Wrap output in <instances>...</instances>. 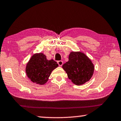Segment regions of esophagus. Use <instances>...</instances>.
Wrapping results in <instances>:
<instances>
[{
	"label": "esophagus",
	"mask_w": 121,
	"mask_h": 121,
	"mask_svg": "<svg viewBox=\"0 0 121 121\" xmlns=\"http://www.w3.org/2000/svg\"><path fill=\"white\" fill-rule=\"evenodd\" d=\"M57 63L58 64L59 66H62V65L63 64V61H62V60H59V61H58V62H57Z\"/></svg>",
	"instance_id": "34e87169"
}]
</instances>
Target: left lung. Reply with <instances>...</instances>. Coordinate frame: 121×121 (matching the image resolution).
Returning a JSON list of instances; mask_svg holds the SVG:
<instances>
[{
	"instance_id": "obj_1",
	"label": "left lung",
	"mask_w": 121,
	"mask_h": 121,
	"mask_svg": "<svg viewBox=\"0 0 121 121\" xmlns=\"http://www.w3.org/2000/svg\"><path fill=\"white\" fill-rule=\"evenodd\" d=\"M62 68L67 73L68 78L78 86L90 81L94 71L92 60L80 51L71 52L69 60L63 65Z\"/></svg>"
}]
</instances>
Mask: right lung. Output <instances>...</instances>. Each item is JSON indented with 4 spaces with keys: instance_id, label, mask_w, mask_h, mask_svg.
<instances>
[{
    "instance_id": "right-lung-1",
    "label": "right lung",
    "mask_w": 121,
    "mask_h": 121,
    "mask_svg": "<svg viewBox=\"0 0 121 121\" xmlns=\"http://www.w3.org/2000/svg\"><path fill=\"white\" fill-rule=\"evenodd\" d=\"M58 66L53 59L48 60L43 53L33 55L26 64V73L33 83L40 85L48 82L52 71Z\"/></svg>"
}]
</instances>
